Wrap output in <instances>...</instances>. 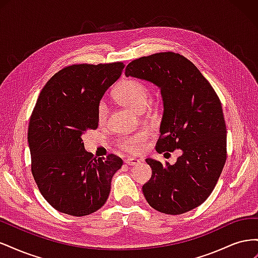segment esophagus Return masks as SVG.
Wrapping results in <instances>:
<instances>
[{
	"label": "esophagus",
	"mask_w": 258,
	"mask_h": 258,
	"mask_svg": "<svg viewBox=\"0 0 258 258\" xmlns=\"http://www.w3.org/2000/svg\"><path fill=\"white\" fill-rule=\"evenodd\" d=\"M124 162H126L129 166H132V165H138L140 160L137 158H134V157H128L126 160H124Z\"/></svg>",
	"instance_id": "1"
}]
</instances>
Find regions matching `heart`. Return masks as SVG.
<instances>
[{
	"mask_svg": "<svg viewBox=\"0 0 258 258\" xmlns=\"http://www.w3.org/2000/svg\"><path fill=\"white\" fill-rule=\"evenodd\" d=\"M115 98L136 111L141 112L150 100L151 90L148 86L138 79H127L121 81L114 90ZM108 115V106L104 100H101L97 105V118L99 122H104ZM148 134L145 131L136 135L126 136L119 139L118 145L122 150L132 154H139L144 151Z\"/></svg>",
	"mask_w": 258,
	"mask_h": 258,
	"instance_id": "1",
	"label": "heart"
}]
</instances>
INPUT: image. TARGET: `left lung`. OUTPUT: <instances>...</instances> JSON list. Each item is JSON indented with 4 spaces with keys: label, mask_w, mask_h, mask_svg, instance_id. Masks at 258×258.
<instances>
[{
    "label": "left lung",
    "mask_w": 258,
    "mask_h": 258,
    "mask_svg": "<svg viewBox=\"0 0 258 258\" xmlns=\"http://www.w3.org/2000/svg\"><path fill=\"white\" fill-rule=\"evenodd\" d=\"M126 76L157 85L163 100L159 154L182 151L176 162L147 158L152 177L144 197L161 213L177 215L204 204L227 158V135L221 100L191 61L172 51L132 60Z\"/></svg>",
    "instance_id": "8db88e82"
}]
</instances>
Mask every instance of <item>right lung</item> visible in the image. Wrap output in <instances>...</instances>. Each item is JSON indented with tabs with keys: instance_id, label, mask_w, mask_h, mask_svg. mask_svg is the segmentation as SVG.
I'll list each match as a JSON object with an SVG mask.
<instances>
[{
	"instance_id": "obj_1",
	"label": "right lung",
	"mask_w": 258,
	"mask_h": 258,
	"mask_svg": "<svg viewBox=\"0 0 258 258\" xmlns=\"http://www.w3.org/2000/svg\"><path fill=\"white\" fill-rule=\"evenodd\" d=\"M123 62L72 64L42 89L31 114L28 142L31 172L45 200L57 211L85 216L102 207L122 159L93 157L82 137L99 126L97 105L121 75Z\"/></svg>"
}]
</instances>
